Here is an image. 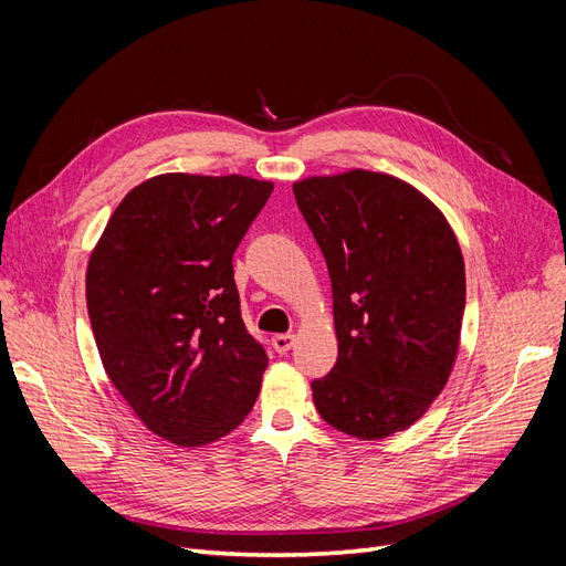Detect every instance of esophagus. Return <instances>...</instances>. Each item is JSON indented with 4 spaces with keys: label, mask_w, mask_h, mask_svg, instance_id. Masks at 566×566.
<instances>
[{
    "label": "esophagus",
    "mask_w": 566,
    "mask_h": 566,
    "mask_svg": "<svg viewBox=\"0 0 566 566\" xmlns=\"http://www.w3.org/2000/svg\"><path fill=\"white\" fill-rule=\"evenodd\" d=\"M293 345H295V335H290V333L271 337V347L276 349V354H287L290 349H293Z\"/></svg>",
    "instance_id": "1"
}]
</instances>
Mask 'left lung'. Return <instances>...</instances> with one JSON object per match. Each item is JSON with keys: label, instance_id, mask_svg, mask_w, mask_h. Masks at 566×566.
Returning <instances> with one entry per match:
<instances>
[{"label": "left lung", "instance_id": "8db88e82", "mask_svg": "<svg viewBox=\"0 0 566 566\" xmlns=\"http://www.w3.org/2000/svg\"><path fill=\"white\" fill-rule=\"evenodd\" d=\"M333 285L337 361L312 382L321 418L356 439L420 420L455 364L465 264L447 217L368 169L293 186Z\"/></svg>", "mask_w": 566, "mask_h": 566}]
</instances>
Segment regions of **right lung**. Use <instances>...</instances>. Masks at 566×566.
<instances>
[{
    "label": "right lung",
    "instance_id": "1",
    "mask_svg": "<svg viewBox=\"0 0 566 566\" xmlns=\"http://www.w3.org/2000/svg\"><path fill=\"white\" fill-rule=\"evenodd\" d=\"M273 191L241 175H160L123 198L87 266L115 389L150 432L205 447L245 420L269 366L241 318L233 252Z\"/></svg>",
    "mask_w": 566,
    "mask_h": 566
}]
</instances>
